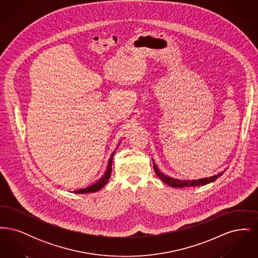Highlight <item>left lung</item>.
Wrapping results in <instances>:
<instances>
[{
	"label": "left lung",
	"mask_w": 258,
	"mask_h": 258,
	"mask_svg": "<svg viewBox=\"0 0 258 258\" xmlns=\"http://www.w3.org/2000/svg\"><path fill=\"white\" fill-rule=\"evenodd\" d=\"M154 169L156 174L158 175V177L160 178L161 181H163L164 183L168 185H170L172 187H184V186H197V185H204V184L215 182L218 178H220L221 175L223 174V172H221L217 175L207 177V178H202V179H198V180H179V179H174L171 178L165 174H163L162 172L160 171V169L157 167V165L154 162Z\"/></svg>",
	"instance_id": "left-lung-1"
}]
</instances>
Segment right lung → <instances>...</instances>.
<instances>
[{"mask_svg":"<svg viewBox=\"0 0 258 258\" xmlns=\"http://www.w3.org/2000/svg\"><path fill=\"white\" fill-rule=\"evenodd\" d=\"M114 154H115V151L111 155L110 159L108 160L107 169H106L105 173L103 174V176L99 180H98L95 184H91V185L84 187V188H80V189L74 190V194H91V192H96V191H98L100 188H102L105 184H107V182H108V180L110 178L111 170H112V160H113Z\"/></svg>","mask_w":258,"mask_h":258,"instance_id":"right-lung-1","label":"right lung"}]
</instances>
